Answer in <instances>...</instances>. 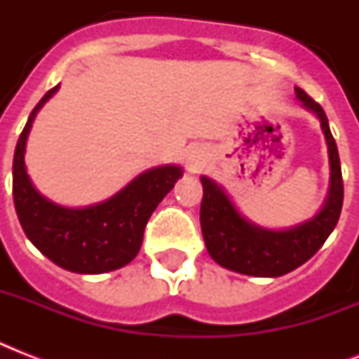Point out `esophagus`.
<instances>
[{"instance_id": "34e87169", "label": "esophagus", "mask_w": 359, "mask_h": 359, "mask_svg": "<svg viewBox=\"0 0 359 359\" xmlns=\"http://www.w3.org/2000/svg\"><path fill=\"white\" fill-rule=\"evenodd\" d=\"M205 163V154L199 151H190L186 154V165L190 171H199Z\"/></svg>"}]
</instances>
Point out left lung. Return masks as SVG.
<instances>
[{
	"mask_svg": "<svg viewBox=\"0 0 359 359\" xmlns=\"http://www.w3.org/2000/svg\"><path fill=\"white\" fill-rule=\"evenodd\" d=\"M296 98L302 106L317 115L320 128L328 143L330 156V190L323 208L311 219L294 225L290 229H264L245 219L231 201L218 182L201 177V231L208 255L219 266L233 272L257 276V278H279L292 272L309 261L326 242L339 222L343 208V175L337 145L330 132L328 117L320 104L313 100L300 87H294Z\"/></svg>",
	"mask_w": 359,
	"mask_h": 359,
	"instance_id": "8db88e82",
	"label": "left lung"
}]
</instances>
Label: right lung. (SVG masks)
<instances>
[{
    "label": "right lung",
    "mask_w": 359,
    "mask_h": 359,
    "mask_svg": "<svg viewBox=\"0 0 359 359\" xmlns=\"http://www.w3.org/2000/svg\"><path fill=\"white\" fill-rule=\"evenodd\" d=\"M44 95L31 111L16 143L13 197L25 236L42 255L76 273H104L126 266L141 248L145 225L158 203L182 177L179 165H160L137 175L109 199L91 207L69 208L39 194L25 171V141L39 109L57 93Z\"/></svg>",
    "instance_id": "right-lung-1"
}]
</instances>
